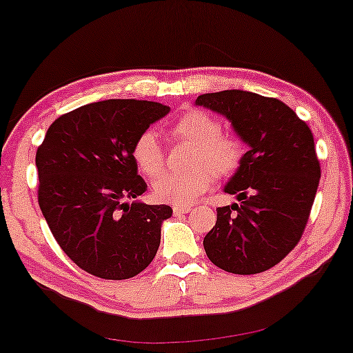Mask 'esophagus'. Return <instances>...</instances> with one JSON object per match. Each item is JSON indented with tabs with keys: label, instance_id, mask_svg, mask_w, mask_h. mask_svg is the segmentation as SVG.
<instances>
[{
	"label": "esophagus",
	"instance_id": "obj_1",
	"mask_svg": "<svg viewBox=\"0 0 353 353\" xmlns=\"http://www.w3.org/2000/svg\"><path fill=\"white\" fill-rule=\"evenodd\" d=\"M189 210H190V205H174V207H172V212H174V215L188 214Z\"/></svg>",
	"mask_w": 353,
	"mask_h": 353
}]
</instances>
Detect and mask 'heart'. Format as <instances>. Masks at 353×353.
<instances>
[{
  "label": "heart",
  "instance_id": "obj_1",
  "mask_svg": "<svg viewBox=\"0 0 353 353\" xmlns=\"http://www.w3.org/2000/svg\"><path fill=\"white\" fill-rule=\"evenodd\" d=\"M222 121L203 110H189L169 126L172 143H188L189 171L163 174L152 184L154 197L172 205H189L207 192L217 179H227L241 168L245 143L240 136L223 133ZM131 158L148 179H154L165 164V151L152 131H144L131 148Z\"/></svg>",
  "mask_w": 353,
  "mask_h": 353
}]
</instances>
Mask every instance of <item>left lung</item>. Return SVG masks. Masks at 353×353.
<instances>
[{"label": "left lung", "mask_w": 353, "mask_h": 353, "mask_svg": "<svg viewBox=\"0 0 353 353\" xmlns=\"http://www.w3.org/2000/svg\"><path fill=\"white\" fill-rule=\"evenodd\" d=\"M195 103L225 114L250 144L225 185L240 203L219 207L203 248L228 273H263L292 252L311 215L321 179L311 128L281 100L252 92L203 93Z\"/></svg>", "instance_id": "obj_1"}]
</instances>
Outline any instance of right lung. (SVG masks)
I'll return each mask as SVG.
<instances>
[{
	"instance_id": "right-lung-1",
	"label": "right lung",
	"mask_w": 353,
	"mask_h": 353,
	"mask_svg": "<svg viewBox=\"0 0 353 353\" xmlns=\"http://www.w3.org/2000/svg\"><path fill=\"white\" fill-rule=\"evenodd\" d=\"M168 113L158 101L88 103L59 117L37 148L42 215L63 253L97 278H133L154 260L172 209L128 202L148 188L131 148Z\"/></svg>"
}]
</instances>
